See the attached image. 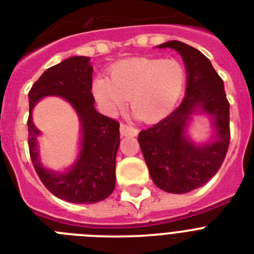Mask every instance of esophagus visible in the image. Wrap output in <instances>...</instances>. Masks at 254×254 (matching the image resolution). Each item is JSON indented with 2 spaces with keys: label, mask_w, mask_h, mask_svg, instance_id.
Returning a JSON list of instances; mask_svg holds the SVG:
<instances>
[{
  "label": "esophagus",
  "mask_w": 254,
  "mask_h": 254,
  "mask_svg": "<svg viewBox=\"0 0 254 254\" xmlns=\"http://www.w3.org/2000/svg\"><path fill=\"white\" fill-rule=\"evenodd\" d=\"M119 129H121V135L123 136H136L139 133V129L129 125H126V123H121Z\"/></svg>",
  "instance_id": "34e87169"
}]
</instances>
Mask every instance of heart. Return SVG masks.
Listing matches in <instances>:
<instances>
[{"label": "heart", "instance_id": "heart-1", "mask_svg": "<svg viewBox=\"0 0 254 254\" xmlns=\"http://www.w3.org/2000/svg\"><path fill=\"white\" fill-rule=\"evenodd\" d=\"M184 84L186 70L179 61L140 57L113 64L109 77L94 79L92 93L108 114H115L129 97L131 112L153 123L173 112Z\"/></svg>", "mask_w": 254, "mask_h": 254}]
</instances>
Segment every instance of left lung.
<instances>
[{"instance_id": "left-lung-1", "label": "left lung", "mask_w": 254, "mask_h": 254, "mask_svg": "<svg viewBox=\"0 0 254 254\" xmlns=\"http://www.w3.org/2000/svg\"><path fill=\"white\" fill-rule=\"evenodd\" d=\"M158 48L179 52L187 67V89L182 104L161 122L142 129L137 140L157 187L186 193L209 182L225 161L230 145V102L223 80L200 50L175 40ZM197 108L215 118L217 132L214 142L201 147L184 136Z\"/></svg>"}]
</instances>
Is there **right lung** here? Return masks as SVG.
Returning <instances> with one entry per match:
<instances>
[{
    "instance_id": "1",
    "label": "right lung",
    "mask_w": 254,
    "mask_h": 254,
    "mask_svg": "<svg viewBox=\"0 0 254 254\" xmlns=\"http://www.w3.org/2000/svg\"><path fill=\"white\" fill-rule=\"evenodd\" d=\"M92 68L88 57H71L48 68L28 92V148L32 165L43 184L58 198L74 204H93L109 197L115 187V157L119 146V123L94 109ZM45 95H61L70 102L83 127L81 156L66 174L44 169L38 162L30 118L34 104Z\"/></svg>"
}]
</instances>
